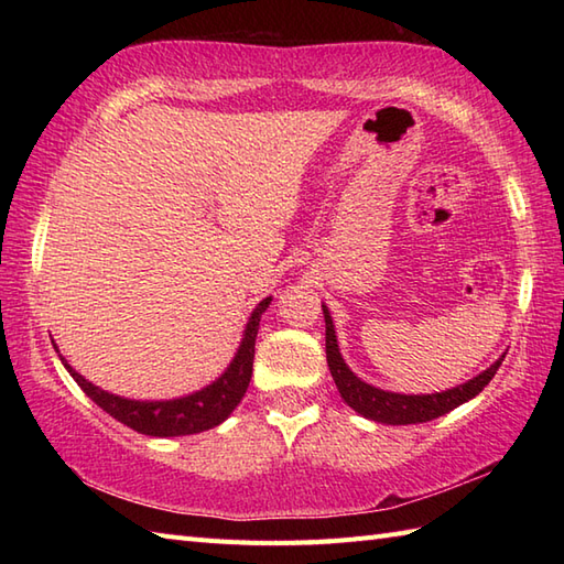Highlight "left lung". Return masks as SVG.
Instances as JSON below:
<instances>
[{"mask_svg":"<svg viewBox=\"0 0 564 564\" xmlns=\"http://www.w3.org/2000/svg\"><path fill=\"white\" fill-rule=\"evenodd\" d=\"M322 313H325V339H327V364L332 370V378L337 382V388L341 392L344 402L356 410L358 414H364L366 419H373V422L382 424H422L431 422L441 414H446L455 406L473 400L475 394H480L489 380L495 378L505 356L489 366L485 373H480L473 380H467L465 386L453 388L446 392H436V394H398V392H386L378 390L373 386H368L361 378H356L349 366L344 364V358L339 354V344H337V334H334V325L329 317V310L322 305Z\"/></svg>","mask_w":564,"mask_h":564,"instance_id":"left-lung-1","label":"left lung"}]
</instances>
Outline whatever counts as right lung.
Wrapping results in <instances>:
<instances>
[{"mask_svg":"<svg viewBox=\"0 0 564 564\" xmlns=\"http://www.w3.org/2000/svg\"><path fill=\"white\" fill-rule=\"evenodd\" d=\"M271 297L261 301L254 313L249 317V325L245 329V339L235 361L230 368L213 382V386L203 388L200 392L188 394L182 400L170 402H138V400H123L116 398L111 392H104L97 386H91L89 380H84L77 370H72L65 358L63 364L69 370V376L77 380V386L97 402L104 412H109L118 422L130 426L138 434L145 436H186V434H200L225 422L232 414L235 406L242 402L245 392L249 388L251 378V364H254V344L257 332L263 310L269 307Z\"/></svg>","mask_w":564,"mask_h":564,"instance_id":"1","label":"right lung"}]
</instances>
